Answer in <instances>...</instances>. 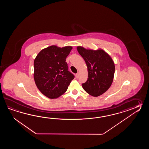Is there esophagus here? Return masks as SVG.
Instances as JSON below:
<instances>
[{
    "label": "esophagus",
    "mask_w": 149,
    "mask_h": 149,
    "mask_svg": "<svg viewBox=\"0 0 149 149\" xmlns=\"http://www.w3.org/2000/svg\"><path fill=\"white\" fill-rule=\"evenodd\" d=\"M76 76L77 78H78V77H79V72L76 73Z\"/></svg>",
    "instance_id": "esophagus-1"
}]
</instances>
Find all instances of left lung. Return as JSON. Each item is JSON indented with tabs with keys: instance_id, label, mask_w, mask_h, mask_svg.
<instances>
[{
	"instance_id": "obj_1",
	"label": "left lung",
	"mask_w": 149,
	"mask_h": 149,
	"mask_svg": "<svg viewBox=\"0 0 149 149\" xmlns=\"http://www.w3.org/2000/svg\"><path fill=\"white\" fill-rule=\"evenodd\" d=\"M77 51L85 61L88 79L82 87L94 97L103 94L111 86L113 80L115 66L111 56L102 49L93 50L78 46Z\"/></svg>"
}]
</instances>
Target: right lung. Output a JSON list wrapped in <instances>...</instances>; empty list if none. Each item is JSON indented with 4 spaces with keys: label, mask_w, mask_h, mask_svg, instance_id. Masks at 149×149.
<instances>
[{
    "label": "right lung",
    "mask_w": 149,
    "mask_h": 149,
    "mask_svg": "<svg viewBox=\"0 0 149 149\" xmlns=\"http://www.w3.org/2000/svg\"><path fill=\"white\" fill-rule=\"evenodd\" d=\"M72 49L70 46L61 48L52 45L42 49L35 58V84L48 98H57L63 94L74 79L65 62Z\"/></svg>",
    "instance_id": "right-lung-1"
}]
</instances>
